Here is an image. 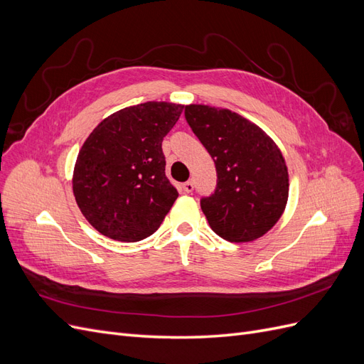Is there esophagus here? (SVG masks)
<instances>
[{
  "label": "esophagus",
  "instance_id": "34e87169",
  "mask_svg": "<svg viewBox=\"0 0 364 364\" xmlns=\"http://www.w3.org/2000/svg\"><path fill=\"white\" fill-rule=\"evenodd\" d=\"M182 188H183L185 193H193V190H194V182H193V181L185 182V183L182 185Z\"/></svg>",
  "mask_w": 364,
  "mask_h": 364
}]
</instances>
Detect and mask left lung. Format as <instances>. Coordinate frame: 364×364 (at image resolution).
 I'll return each instance as SVG.
<instances>
[{
	"label": "left lung",
	"instance_id": "1",
	"mask_svg": "<svg viewBox=\"0 0 364 364\" xmlns=\"http://www.w3.org/2000/svg\"><path fill=\"white\" fill-rule=\"evenodd\" d=\"M185 118L215 164L217 188L200 200L209 226L230 243L267 234L289 200V170L277 142L229 109L188 105Z\"/></svg>",
	"mask_w": 364,
	"mask_h": 364
}]
</instances>
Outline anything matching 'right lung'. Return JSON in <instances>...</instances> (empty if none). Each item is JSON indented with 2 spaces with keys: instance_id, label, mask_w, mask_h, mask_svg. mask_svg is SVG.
<instances>
[{
  "instance_id": "1",
  "label": "right lung",
  "mask_w": 364,
  "mask_h": 364,
  "mask_svg": "<svg viewBox=\"0 0 364 364\" xmlns=\"http://www.w3.org/2000/svg\"><path fill=\"white\" fill-rule=\"evenodd\" d=\"M183 105L147 102L105 118L77 156L73 193L98 232L126 243L156 232L178 190L165 176L162 139Z\"/></svg>"
}]
</instances>
